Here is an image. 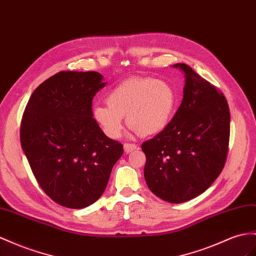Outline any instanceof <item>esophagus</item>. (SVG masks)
Instances as JSON below:
<instances>
[{
	"mask_svg": "<svg viewBox=\"0 0 256 256\" xmlns=\"http://www.w3.org/2000/svg\"><path fill=\"white\" fill-rule=\"evenodd\" d=\"M138 149V147H137L136 144H130V142H126L124 144V152H134V150Z\"/></svg>",
	"mask_w": 256,
	"mask_h": 256,
	"instance_id": "34e87169",
	"label": "esophagus"
}]
</instances>
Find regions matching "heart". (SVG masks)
I'll use <instances>...</instances> for the list:
<instances>
[{
  "instance_id": "b5f03b06",
  "label": "heart",
  "mask_w": 256,
  "mask_h": 256,
  "mask_svg": "<svg viewBox=\"0 0 256 256\" xmlns=\"http://www.w3.org/2000/svg\"><path fill=\"white\" fill-rule=\"evenodd\" d=\"M107 104H96L93 118L102 133L111 140L119 138L128 126L142 136L160 133L172 120L176 93L172 85L154 78H130L118 84L106 97Z\"/></svg>"
}]
</instances>
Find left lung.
Segmentation results:
<instances>
[{"label":"left lung","instance_id":"left-lung-1","mask_svg":"<svg viewBox=\"0 0 256 256\" xmlns=\"http://www.w3.org/2000/svg\"><path fill=\"white\" fill-rule=\"evenodd\" d=\"M184 97L168 126L142 142L144 175L162 200L182 203L204 192L224 168L230 112L225 96L185 64Z\"/></svg>","mask_w":256,"mask_h":256}]
</instances>
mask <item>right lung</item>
<instances>
[{
	"label": "right lung",
	"mask_w": 256,
	"mask_h": 256,
	"mask_svg": "<svg viewBox=\"0 0 256 256\" xmlns=\"http://www.w3.org/2000/svg\"><path fill=\"white\" fill-rule=\"evenodd\" d=\"M106 82L95 71H60L38 85L26 106L20 142L38 184L50 198L69 208L100 199L121 142L102 133L92 100Z\"/></svg>",
	"instance_id": "add662e5"
}]
</instances>
